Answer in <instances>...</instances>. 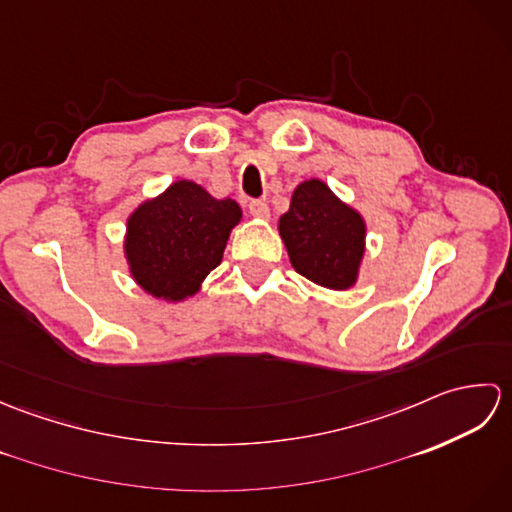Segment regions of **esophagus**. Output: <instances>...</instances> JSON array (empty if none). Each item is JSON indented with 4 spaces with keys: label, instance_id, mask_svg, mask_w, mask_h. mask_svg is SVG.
Segmentation results:
<instances>
[{
    "label": "esophagus",
    "instance_id": "34e87169",
    "mask_svg": "<svg viewBox=\"0 0 512 512\" xmlns=\"http://www.w3.org/2000/svg\"><path fill=\"white\" fill-rule=\"evenodd\" d=\"M248 211H250V215H255V217H268L270 215L266 200H250Z\"/></svg>",
    "mask_w": 512,
    "mask_h": 512
}]
</instances>
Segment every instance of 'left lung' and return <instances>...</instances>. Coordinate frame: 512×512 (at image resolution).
I'll return each mask as SVG.
<instances>
[{"instance_id":"left-lung-1","label":"left lung","mask_w":512,"mask_h":512,"mask_svg":"<svg viewBox=\"0 0 512 512\" xmlns=\"http://www.w3.org/2000/svg\"><path fill=\"white\" fill-rule=\"evenodd\" d=\"M290 262L314 284L345 290L356 281L365 250L363 217L343 204L321 180L301 182L279 220Z\"/></svg>"}]
</instances>
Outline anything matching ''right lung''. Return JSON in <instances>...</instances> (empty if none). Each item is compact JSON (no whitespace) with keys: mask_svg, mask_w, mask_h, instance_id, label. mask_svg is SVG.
I'll return each instance as SVG.
<instances>
[{"mask_svg":"<svg viewBox=\"0 0 512 512\" xmlns=\"http://www.w3.org/2000/svg\"><path fill=\"white\" fill-rule=\"evenodd\" d=\"M239 217L233 200H215L189 180L171 184L127 222L125 253L134 279L158 299L195 295L202 279L220 266Z\"/></svg>","mask_w":512,"mask_h":512,"instance_id":"1","label":"right lung"}]
</instances>
